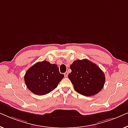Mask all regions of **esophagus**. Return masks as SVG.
<instances>
[{
  "label": "esophagus",
  "instance_id": "esophagus-1",
  "mask_svg": "<svg viewBox=\"0 0 128 128\" xmlns=\"http://www.w3.org/2000/svg\"><path fill=\"white\" fill-rule=\"evenodd\" d=\"M68 72H66L64 73V76H65V77H67V76H68Z\"/></svg>",
  "mask_w": 128,
  "mask_h": 128
}]
</instances>
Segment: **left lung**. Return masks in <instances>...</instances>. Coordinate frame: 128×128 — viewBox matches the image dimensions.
Segmentation results:
<instances>
[{
  "mask_svg": "<svg viewBox=\"0 0 128 128\" xmlns=\"http://www.w3.org/2000/svg\"><path fill=\"white\" fill-rule=\"evenodd\" d=\"M68 74L74 88L77 92L85 96L98 94L105 83V75L98 66L87 59L74 61Z\"/></svg>",
  "mask_w": 128,
  "mask_h": 128,
  "instance_id": "left-lung-1",
  "label": "left lung"
}]
</instances>
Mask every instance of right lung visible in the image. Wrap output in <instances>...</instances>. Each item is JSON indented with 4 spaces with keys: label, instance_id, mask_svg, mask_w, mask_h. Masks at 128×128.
<instances>
[{
    "label": "right lung",
    "instance_id": "right-lung-1",
    "mask_svg": "<svg viewBox=\"0 0 128 128\" xmlns=\"http://www.w3.org/2000/svg\"><path fill=\"white\" fill-rule=\"evenodd\" d=\"M64 76L60 73L57 65L43 61L29 68L24 80L30 92L37 95H44L54 89Z\"/></svg>",
    "mask_w": 128,
    "mask_h": 128
}]
</instances>
